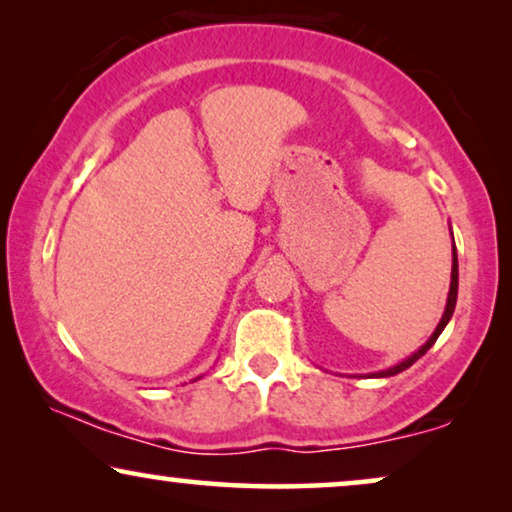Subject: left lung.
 I'll list each match as a JSON object with an SVG mask.
<instances>
[{"label":"left lung","mask_w":512,"mask_h":512,"mask_svg":"<svg viewBox=\"0 0 512 512\" xmlns=\"http://www.w3.org/2000/svg\"><path fill=\"white\" fill-rule=\"evenodd\" d=\"M457 286H459V270H457V251H454V256H452V282H450V296H447L445 314H443V319H440L438 328H436V331H433L431 338L426 340V345L419 347L415 354L408 356V359H405L403 363H398V366H394V368H389V370H382V373H375V377H389V375H398V373H403V370H405V368H410L412 363H415V361L419 359V356H424L426 352H429V349L433 347V342L438 340V335L443 333V328L447 326V321H450V317H452V312H454V305H457Z\"/></svg>","instance_id":"left-lung-1"}]
</instances>
